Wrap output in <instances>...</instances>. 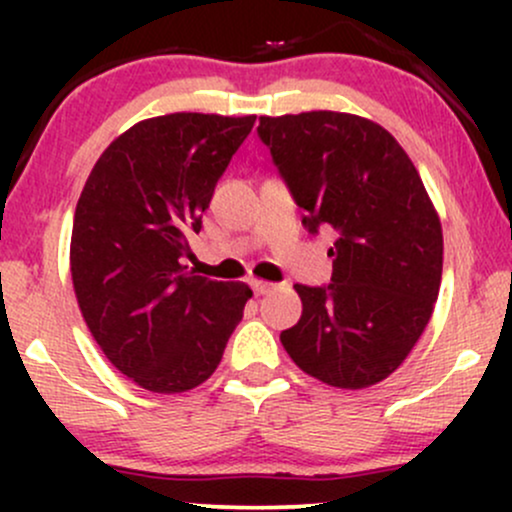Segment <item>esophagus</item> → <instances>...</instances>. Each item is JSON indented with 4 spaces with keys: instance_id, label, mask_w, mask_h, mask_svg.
I'll use <instances>...</instances> for the list:
<instances>
[{
    "instance_id": "esophagus-1",
    "label": "esophagus",
    "mask_w": 512,
    "mask_h": 512,
    "mask_svg": "<svg viewBox=\"0 0 512 512\" xmlns=\"http://www.w3.org/2000/svg\"><path fill=\"white\" fill-rule=\"evenodd\" d=\"M250 289H252V293H255V296H264V293L274 291V284H269V281H262V279H252Z\"/></svg>"
}]
</instances>
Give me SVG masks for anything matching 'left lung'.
Masks as SVG:
<instances>
[{
    "label": "left lung",
    "instance_id": "8db88e82",
    "mask_svg": "<svg viewBox=\"0 0 512 512\" xmlns=\"http://www.w3.org/2000/svg\"><path fill=\"white\" fill-rule=\"evenodd\" d=\"M310 233L332 228V281L296 284L303 315L281 344L298 368L361 390L395 373L431 320L443 231L407 151L366 117L332 110L260 117Z\"/></svg>",
    "mask_w": 512,
    "mask_h": 512
}]
</instances>
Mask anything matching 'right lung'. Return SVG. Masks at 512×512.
Returning <instances> with one entry per match:
<instances>
[{
	"label": "right lung",
	"mask_w": 512,
	"mask_h": 512,
	"mask_svg": "<svg viewBox=\"0 0 512 512\" xmlns=\"http://www.w3.org/2000/svg\"><path fill=\"white\" fill-rule=\"evenodd\" d=\"M255 115L173 113L115 139L88 175L72 228V281L93 339L122 375L173 395L221 363L252 291L182 264L214 187Z\"/></svg>",
	"instance_id": "add662e5"
}]
</instances>
